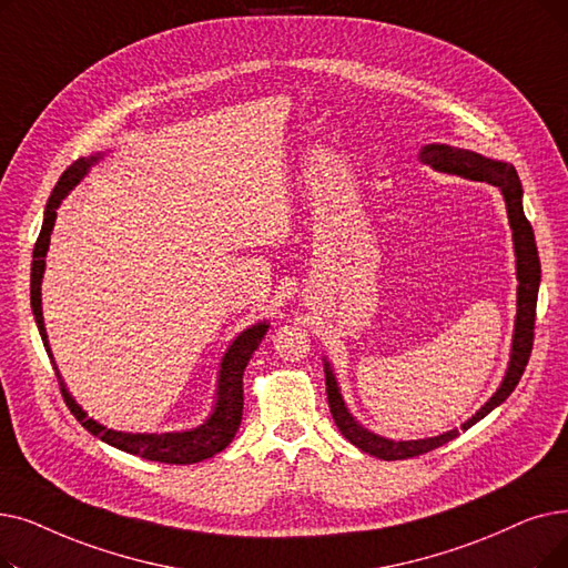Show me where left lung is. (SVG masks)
Listing matches in <instances>:
<instances>
[{
    "mask_svg": "<svg viewBox=\"0 0 568 568\" xmlns=\"http://www.w3.org/2000/svg\"><path fill=\"white\" fill-rule=\"evenodd\" d=\"M420 160L425 164H432L436 171L443 174H455L468 181H487L501 190L508 223L513 230V245H515V268H517V315H515V332H513V348H510V362L506 368V376L499 385V389L491 394L489 402L468 420L462 425V429L474 427L478 420L495 410L499 404H504L515 385L520 383L525 366L531 355L534 345V320H536V300H538V283H540V262L534 241V230L523 211V183L517 179V171L508 162L489 160L474 151H464V148L446 145V143H429L420 151ZM325 383H327V402L334 423L338 432L348 438L353 446H357L362 453L374 455L378 459H408L425 455L443 443L453 440L459 436L457 429L446 432L434 438H417V440H392L385 436H378L374 432L364 429L351 410L345 408V402L341 397V389L336 383V376L332 372L329 362H325Z\"/></svg>",
    "mask_w": 568,
    "mask_h": 568,
    "instance_id": "left-lung-1",
    "label": "left lung"
}]
</instances>
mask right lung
Masks as SVG:
<instances>
[{"instance_id": "1", "label": "right lung", "mask_w": 568, "mask_h": 568, "mask_svg": "<svg viewBox=\"0 0 568 568\" xmlns=\"http://www.w3.org/2000/svg\"><path fill=\"white\" fill-rule=\"evenodd\" d=\"M100 160H102V153L90 155V158H81V160L73 162L60 176L55 190L51 192V200H48V204H45L43 225H41L39 239L34 243L30 300H32V313H34V320H37L41 341H43L45 353L51 359H53V353H51V345H48V334H45V327H43V311H41V281H43V271H45V253H48V245H51V232H53V225H55L58 206L62 204L64 196L81 183V179L88 174L90 166L97 164ZM266 329H268L266 323H257L245 332H241L232 341L223 362H220V376H217L213 413L209 415V420L204 425L187 429V432L128 434V432L109 429L97 420H92V417H88V413L69 394L60 372L55 376H58L62 397H64L69 410L77 415V420L92 436H100L104 443H109V446H113L122 453L139 455V457L151 459V462L194 464V462H202V459H209L217 453H223L232 443V438H234V434L241 425V415H243V372H245V366H248V359L253 357V353L257 351V345L262 343ZM53 368H58L55 362H53Z\"/></svg>"}]
</instances>
